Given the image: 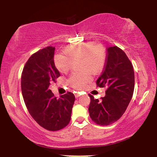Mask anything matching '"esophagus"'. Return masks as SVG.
Masks as SVG:
<instances>
[{"label":"esophagus","instance_id":"obj_1","mask_svg":"<svg viewBox=\"0 0 157 157\" xmlns=\"http://www.w3.org/2000/svg\"><path fill=\"white\" fill-rule=\"evenodd\" d=\"M74 95H75V97L76 98H78V97H79V95H80V93L79 92H75V94H74Z\"/></svg>","mask_w":157,"mask_h":157}]
</instances>
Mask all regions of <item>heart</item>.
<instances>
[{
    "instance_id": "heart-1",
    "label": "heart",
    "mask_w": 157,
    "mask_h": 157,
    "mask_svg": "<svg viewBox=\"0 0 157 157\" xmlns=\"http://www.w3.org/2000/svg\"><path fill=\"white\" fill-rule=\"evenodd\" d=\"M62 55L54 57L55 65L62 73H67L74 63L79 62L78 68L82 72L73 73L68 79V84L75 89H81L91 80L89 72L100 73L106 63V51L100 45L95 46L92 42L71 45L63 50Z\"/></svg>"
}]
</instances>
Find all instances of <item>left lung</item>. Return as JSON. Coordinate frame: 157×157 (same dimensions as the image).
Instances as JSON below:
<instances>
[{
	"label": "left lung",
	"mask_w": 157,
	"mask_h": 157,
	"mask_svg": "<svg viewBox=\"0 0 157 157\" xmlns=\"http://www.w3.org/2000/svg\"><path fill=\"white\" fill-rule=\"evenodd\" d=\"M103 72L97 79L98 86L106 87L105 96L95 99L91 95L89 111L92 121L100 125H109L123 115L134 89V72L123 50L109 47Z\"/></svg>",
	"instance_id": "left-lung-1"
}]
</instances>
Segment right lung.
Here are the masks:
<instances>
[{"label": "right lung", "mask_w": 157, "mask_h": 157, "mask_svg": "<svg viewBox=\"0 0 157 157\" xmlns=\"http://www.w3.org/2000/svg\"><path fill=\"white\" fill-rule=\"evenodd\" d=\"M55 48L48 46L29 58L21 75V91L29 113L39 125L58 131L71 121L75 95L71 92L57 99L50 90L60 73L54 63Z\"/></svg>", "instance_id": "right-lung-1"}]
</instances>
